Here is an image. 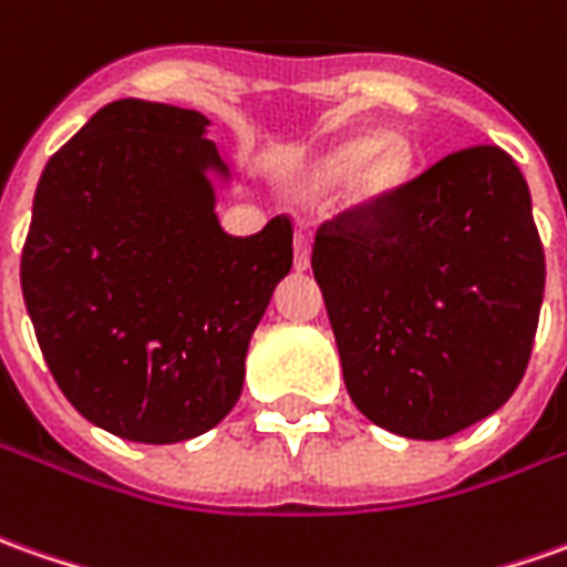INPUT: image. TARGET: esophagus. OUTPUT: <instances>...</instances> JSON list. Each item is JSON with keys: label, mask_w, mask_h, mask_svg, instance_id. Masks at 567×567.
<instances>
[{"label": "esophagus", "mask_w": 567, "mask_h": 567, "mask_svg": "<svg viewBox=\"0 0 567 567\" xmlns=\"http://www.w3.org/2000/svg\"><path fill=\"white\" fill-rule=\"evenodd\" d=\"M295 269L298 272L310 269V235L307 233L295 235Z\"/></svg>", "instance_id": "1"}]
</instances>
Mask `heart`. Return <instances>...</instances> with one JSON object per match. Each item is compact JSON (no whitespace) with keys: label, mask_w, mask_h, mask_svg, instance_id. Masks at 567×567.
<instances>
[{"label":"heart","mask_w":567,"mask_h":567,"mask_svg":"<svg viewBox=\"0 0 567 567\" xmlns=\"http://www.w3.org/2000/svg\"><path fill=\"white\" fill-rule=\"evenodd\" d=\"M415 171V148L403 136L350 133L313 154L303 171L307 195H329L348 183L353 207L379 210L410 186Z\"/></svg>","instance_id":"1"}]
</instances>
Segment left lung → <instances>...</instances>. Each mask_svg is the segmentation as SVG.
I'll use <instances>...</instances> for the list:
<instances>
[{
	"label": "left lung",
	"mask_w": 567,
	"mask_h": 567,
	"mask_svg": "<svg viewBox=\"0 0 567 567\" xmlns=\"http://www.w3.org/2000/svg\"><path fill=\"white\" fill-rule=\"evenodd\" d=\"M313 276L357 410L444 441L496 413L525 375L546 260L509 154L472 145L379 210L322 226Z\"/></svg>",
	"instance_id": "obj_1"
}]
</instances>
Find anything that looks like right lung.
<instances>
[{"label": "right lung", "instance_id": "obj_1", "mask_svg": "<svg viewBox=\"0 0 567 567\" xmlns=\"http://www.w3.org/2000/svg\"><path fill=\"white\" fill-rule=\"evenodd\" d=\"M202 111L121 99L49 157L21 288L73 410L138 444L223 422L248 344L291 269V223L235 238L217 217L229 164Z\"/></svg>", "mask_w": 567, "mask_h": 567}]
</instances>
